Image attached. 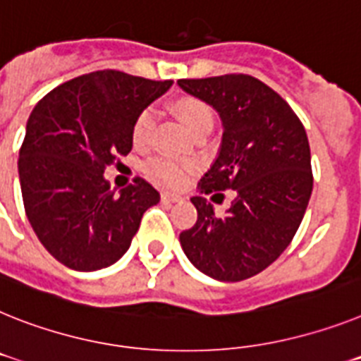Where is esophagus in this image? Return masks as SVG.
I'll list each match as a JSON object with an SVG mask.
<instances>
[{
	"label": "esophagus",
	"mask_w": 361,
	"mask_h": 361,
	"mask_svg": "<svg viewBox=\"0 0 361 361\" xmlns=\"http://www.w3.org/2000/svg\"><path fill=\"white\" fill-rule=\"evenodd\" d=\"M161 200L166 204H176V202H181L183 198L180 195H174V192H161Z\"/></svg>",
	"instance_id": "1"
}]
</instances>
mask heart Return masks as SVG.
Listing matches in <instances>:
<instances>
[{
  "mask_svg": "<svg viewBox=\"0 0 361 361\" xmlns=\"http://www.w3.org/2000/svg\"><path fill=\"white\" fill-rule=\"evenodd\" d=\"M172 110L178 115V119L185 124V128L190 134L196 135L204 130H211L214 124V114L211 110V106L204 102L198 97H180L172 102ZM157 115L154 108H145L143 111H139L135 117L134 124H132V141L135 147L143 148L150 143L152 139L154 128H156ZM192 166L189 163L172 161V159H154L148 165V172L159 180L165 185L180 187L183 185L189 178V172Z\"/></svg>",
  "mask_w": 361,
  "mask_h": 361,
  "instance_id": "heart-1",
  "label": "heart"
}]
</instances>
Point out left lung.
I'll use <instances>...</instances> for the list:
<instances>
[{
    "instance_id": "obj_1",
    "label": "left lung",
    "mask_w": 361,
    "mask_h": 361,
    "mask_svg": "<svg viewBox=\"0 0 361 361\" xmlns=\"http://www.w3.org/2000/svg\"><path fill=\"white\" fill-rule=\"evenodd\" d=\"M222 121V143L198 190H235L224 216L192 196L198 220L180 233L183 253L209 277L237 283L268 268L292 242L312 195L310 145L283 97L250 75L181 78Z\"/></svg>"
}]
</instances>
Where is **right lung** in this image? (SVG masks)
I'll return each mask as SVG.
<instances>
[{
  "instance_id": "add662e5",
  "label": "right lung",
  "mask_w": 361,
  "mask_h": 361,
  "mask_svg": "<svg viewBox=\"0 0 361 361\" xmlns=\"http://www.w3.org/2000/svg\"><path fill=\"white\" fill-rule=\"evenodd\" d=\"M172 86L104 69L63 82L29 115L18 174L42 246L77 271L108 268L128 251L159 192L137 178L115 192L106 166L132 150L139 111Z\"/></svg>"
}]
</instances>
